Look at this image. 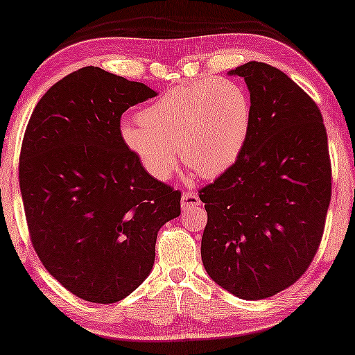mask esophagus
I'll return each mask as SVG.
<instances>
[{"label": "esophagus", "mask_w": 355, "mask_h": 355, "mask_svg": "<svg viewBox=\"0 0 355 355\" xmlns=\"http://www.w3.org/2000/svg\"><path fill=\"white\" fill-rule=\"evenodd\" d=\"M200 198L198 195L195 192H183L182 195V206L183 209H187V207H192V206H200Z\"/></svg>", "instance_id": "obj_1"}]
</instances>
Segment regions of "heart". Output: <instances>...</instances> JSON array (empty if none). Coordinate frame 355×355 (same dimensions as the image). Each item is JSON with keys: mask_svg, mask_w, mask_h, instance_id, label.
I'll list each match as a JSON object with an SVG mask.
<instances>
[{"mask_svg": "<svg viewBox=\"0 0 355 355\" xmlns=\"http://www.w3.org/2000/svg\"><path fill=\"white\" fill-rule=\"evenodd\" d=\"M253 102L232 79H200L166 89L135 122L120 126L125 146L150 177L169 180L177 149L187 168L216 178L238 162L250 139Z\"/></svg>", "mask_w": 355, "mask_h": 355, "instance_id": "heart-1", "label": "heart"}]
</instances>
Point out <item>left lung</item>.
Returning a JSON list of instances; mask_svg holds the SVG:
<instances>
[{
    "label": "left lung",
    "mask_w": 355,
    "mask_h": 355,
    "mask_svg": "<svg viewBox=\"0 0 355 355\" xmlns=\"http://www.w3.org/2000/svg\"><path fill=\"white\" fill-rule=\"evenodd\" d=\"M230 74L248 87L253 128L238 162L198 192L201 259L224 290L258 300L288 288L318 253L331 201L328 137L318 105L284 71L252 61Z\"/></svg>",
    "instance_id": "1"
}]
</instances>
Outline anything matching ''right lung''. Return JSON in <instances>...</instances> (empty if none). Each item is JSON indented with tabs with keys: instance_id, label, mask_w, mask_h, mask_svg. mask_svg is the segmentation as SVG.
<instances>
[{
	"instance_id": "add662e5",
	"label": "right lung",
	"mask_w": 355,
	"mask_h": 355,
	"mask_svg": "<svg viewBox=\"0 0 355 355\" xmlns=\"http://www.w3.org/2000/svg\"><path fill=\"white\" fill-rule=\"evenodd\" d=\"M157 93L84 67L56 82L30 117L19 187L32 245L56 281L88 302L116 304L148 277L157 233L182 192L125 146L120 119Z\"/></svg>"
}]
</instances>
